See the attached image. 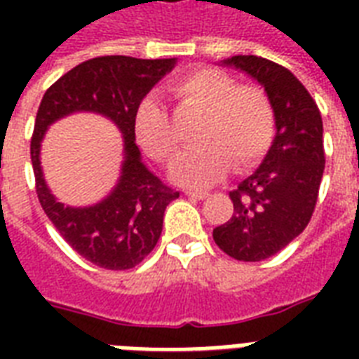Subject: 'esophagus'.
Segmentation results:
<instances>
[{"mask_svg": "<svg viewBox=\"0 0 359 359\" xmlns=\"http://www.w3.org/2000/svg\"><path fill=\"white\" fill-rule=\"evenodd\" d=\"M188 197H196V199H207L208 191H194V190H186L184 191Z\"/></svg>", "mask_w": 359, "mask_h": 359, "instance_id": "34e87169", "label": "esophagus"}]
</instances>
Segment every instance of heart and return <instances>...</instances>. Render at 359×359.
<instances>
[{"label":"heart","mask_w":359,"mask_h":359,"mask_svg":"<svg viewBox=\"0 0 359 359\" xmlns=\"http://www.w3.org/2000/svg\"><path fill=\"white\" fill-rule=\"evenodd\" d=\"M169 93L180 104L205 109L197 128V147L184 151L171 165V179L191 188L214 184L233 163L253 165L272 143L273 109L266 93L255 86H236L218 69H196L175 80ZM137 140L158 162H169L180 145L179 132L156 97H145L134 115Z\"/></svg>","instance_id":"obj_1"}]
</instances>
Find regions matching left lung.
Masks as SVG:
<instances>
[{
    "mask_svg": "<svg viewBox=\"0 0 359 359\" xmlns=\"http://www.w3.org/2000/svg\"><path fill=\"white\" fill-rule=\"evenodd\" d=\"M222 65L264 87L276 137L255 173L229 194L233 216L212 236L236 261H264L289 245L311 219L326 162L323 117L306 87L281 65L257 55H233Z\"/></svg>",
    "mask_w": 359,
    "mask_h": 359,
    "instance_id": "left-lung-1",
    "label": "left lung"
}]
</instances>
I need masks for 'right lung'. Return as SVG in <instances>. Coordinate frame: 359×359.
<instances>
[{"label":"right lung","instance_id":"obj_1","mask_svg":"<svg viewBox=\"0 0 359 359\" xmlns=\"http://www.w3.org/2000/svg\"><path fill=\"white\" fill-rule=\"evenodd\" d=\"M177 59L104 55L83 61L53 83L41 100L31 137L36 196L59 235L93 264L128 270L140 264L162 235L163 212L179 191L165 186L141 162L134 115L147 93L171 72ZM78 111L104 114L123 134L121 177L108 198L91 208H70L55 199L40 168V143L49 124Z\"/></svg>","mask_w":359,"mask_h":359}]
</instances>
